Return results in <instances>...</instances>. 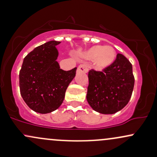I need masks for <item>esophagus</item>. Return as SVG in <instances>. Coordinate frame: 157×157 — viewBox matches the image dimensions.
Here are the masks:
<instances>
[{
	"label": "esophagus",
	"mask_w": 157,
	"mask_h": 157,
	"mask_svg": "<svg viewBox=\"0 0 157 157\" xmlns=\"http://www.w3.org/2000/svg\"><path fill=\"white\" fill-rule=\"evenodd\" d=\"M77 71L79 72H88V66L87 64H81L78 66V69H77Z\"/></svg>",
	"instance_id": "esophagus-1"
}]
</instances>
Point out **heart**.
<instances>
[{
  "label": "heart",
  "instance_id": "heart-1",
  "mask_svg": "<svg viewBox=\"0 0 157 157\" xmlns=\"http://www.w3.org/2000/svg\"><path fill=\"white\" fill-rule=\"evenodd\" d=\"M116 52L110 45H95L87 49L82 55L85 60H92L95 67L98 69H104L109 67L115 59Z\"/></svg>",
  "mask_w": 157,
  "mask_h": 157
}]
</instances>
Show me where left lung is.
<instances>
[{"label": "left lung", "mask_w": 157, "mask_h": 157, "mask_svg": "<svg viewBox=\"0 0 157 157\" xmlns=\"http://www.w3.org/2000/svg\"><path fill=\"white\" fill-rule=\"evenodd\" d=\"M87 100L96 112L112 114L127 105L132 96L135 78L128 59L117 54L116 60L102 72L90 70Z\"/></svg>", "instance_id": "left-lung-1"}]
</instances>
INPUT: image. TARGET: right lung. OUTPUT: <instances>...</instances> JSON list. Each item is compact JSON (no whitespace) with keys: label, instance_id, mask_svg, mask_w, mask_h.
Masks as SVG:
<instances>
[{"label":"right lung","instance_id":"right-lung-1","mask_svg":"<svg viewBox=\"0 0 157 157\" xmlns=\"http://www.w3.org/2000/svg\"><path fill=\"white\" fill-rule=\"evenodd\" d=\"M60 43L52 40L35 48L24 58L19 72L21 97L30 109L40 114L60 107L76 73V67L69 71L60 69L56 60Z\"/></svg>","mask_w":157,"mask_h":157}]
</instances>
